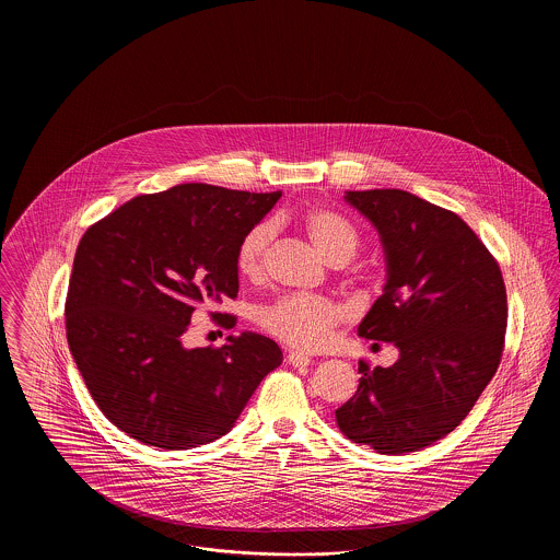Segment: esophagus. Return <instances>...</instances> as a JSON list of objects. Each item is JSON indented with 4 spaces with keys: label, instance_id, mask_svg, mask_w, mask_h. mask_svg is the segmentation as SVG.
Returning <instances> with one entry per match:
<instances>
[{
    "label": "esophagus",
    "instance_id": "34e87169",
    "mask_svg": "<svg viewBox=\"0 0 560 560\" xmlns=\"http://www.w3.org/2000/svg\"><path fill=\"white\" fill-rule=\"evenodd\" d=\"M288 363L293 365V368H306V365H311V357L304 354V352L292 350V352L288 354Z\"/></svg>",
    "mask_w": 560,
    "mask_h": 560
}]
</instances>
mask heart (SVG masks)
<instances>
[{
    "instance_id": "b5f03b06",
    "label": "heart",
    "mask_w": 560,
    "mask_h": 560,
    "mask_svg": "<svg viewBox=\"0 0 560 560\" xmlns=\"http://www.w3.org/2000/svg\"><path fill=\"white\" fill-rule=\"evenodd\" d=\"M300 224L320 254L334 265L348 262L359 247V233L342 213L315 208L300 218ZM272 233L275 229L270 222H260L243 235L235 258L241 277L258 281L265 275ZM342 320L345 308L340 304L329 298L304 293L283 295L258 311L260 327L295 350L325 347Z\"/></svg>"
}]
</instances>
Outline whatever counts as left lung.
Segmentation results:
<instances>
[{"mask_svg": "<svg viewBox=\"0 0 560 560\" xmlns=\"http://www.w3.org/2000/svg\"><path fill=\"white\" fill-rule=\"evenodd\" d=\"M380 233L386 285L359 336L393 342L390 368L359 363V388L336 409L350 441L377 453L418 452L470 413L498 372L506 334L500 265L457 215L399 188L347 190Z\"/></svg>", "mask_w": 560, "mask_h": 560, "instance_id": "obj_1", "label": "left lung"}]
</instances>
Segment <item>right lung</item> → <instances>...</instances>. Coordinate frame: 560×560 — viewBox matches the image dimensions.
Here are the masks:
<instances>
[{
    "label": "right lung",
    "mask_w": 560,
    "mask_h": 560,
    "mask_svg": "<svg viewBox=\"0 0 560 560\" xmlns=\"http://www.w3.org/2000/svg\"><path fill=\"white\" fill-rule=\"evenodd\" d=\"M279 197L188 183L133 197L83 233L67 340L92 399L128 436L170 452L212 443L281 365V348L254 331L183 345L199 304L237 298V245Z\"/></svg>",
    "instance_id": "1"
}]
</instances>
